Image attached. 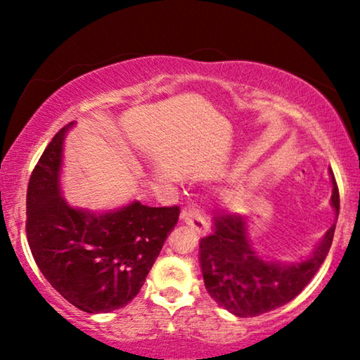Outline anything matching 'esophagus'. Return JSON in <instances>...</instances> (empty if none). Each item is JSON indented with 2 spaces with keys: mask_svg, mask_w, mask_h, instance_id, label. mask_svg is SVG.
Returning a JSON list of instances; mask_svg holds the SVG:
<instances>
[{
  "mask_svg": "<svg viewBox=\"0 0 360 360\" xmlns=\"http://www.w3.org/2000/svg\"><path fill=\"white\" fill-rule=\"evenodd\" d=\"M180 218L185 224H188L196 234H206V231H208V223H206L203 216L200 214V210L193 205L181 211Z\"/></svg>",
  "mask_w": 360,
  "mask_h": 360,
  "instance_id": "obj_1",
  "label": "esophagus"
}]
</instances>
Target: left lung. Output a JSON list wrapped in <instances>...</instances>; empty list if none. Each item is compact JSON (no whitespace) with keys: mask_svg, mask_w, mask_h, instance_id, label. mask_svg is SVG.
<instances>
[{"mask_svg":"<svg viewBox=\"0 0 360 360\" xmlns=\"http://www.w3.org/2000/svg\"><path fill=\"white\" fill-rule=\"evenodd\" d=\"M331 203L339 214V190L334 175ZM213 221V233L200 243L205 287L219 307L240 318L259 316L292 302L321 267L336 229L333 224L311 257L283 265L267 262L255 254L243 216L221 211Z\"/></svg>","mask_w":360,"mask_h":360,"instance_id":"8db88e82","label":"left lung"}]
</instances>
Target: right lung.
Instances as JSON below:
<instances>
[{
	"label": "right lung",
	"instance_id": "obj_1",
	"mask_svg": "<svg viewBox=\"0 0 360 360\" xmlns=\"http://www.w3.org/2000/svg\"><path fill=\"white\" fill-rule=\"evenodd\" d=\"M70 126L53 136L29 179L27 243L39 270L68 303L86 313H110L141 292L180 208L134 201L95 214L68 206L58 176Z\"/></svg>",
	"mask_w": 360,
	"mask_h": 360
}]
</instances>
